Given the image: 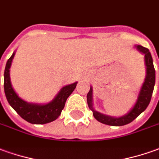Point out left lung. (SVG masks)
Returning a JSON list of instances; mask_svg holds the SVG:
<instances>
[{
  "label": "left lung",
  "mask_w": 159,
  "mask_h": 159,
  "mask_svg": "<svg viewBox=\"0 0 159 159\" xmlns=\"http://www.w3.org/2000/svg\"><path fill=\"white\" fill-rule=\"evenodd\" d=\"M137 48L140 52L144 54L147 75H146L144 83L142 86V89L140 90L138 101L136 102L135 106L133 107V109L129 111L127 115L119 117V118H115V117L104 116L102 114L98 113V111L94 110L93 106H92V89L90 88L89 91L87 94V102H88L89 107L93 112L94 117L102 124L111 125V126H122V125L129 124L134 119H136L143 111H145V109L147 108L149 103L151 102L152 92H153L154 85H155V69H154V65H153L152 55L147 48H144L141 45H138Z\"/></svg>",
  "instance_id": "obj_1"
}]
</instances>
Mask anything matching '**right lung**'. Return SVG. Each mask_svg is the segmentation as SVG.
Masks as SVG:
<instances>
[{
  "mask_svg": "<svg viewBox=\"0 0 159 159\" xmlns=\"http://www.w3.org/2000/svg\"><path fill=\"white\" fill-rule=\"evenodd\" d=\"M14 56L15 53L7 60L4 71V91L8 103L24 120L30 124L43 125L56 120L61 115V112L64 108L67 98L74 91L77 83H74L63 87L56 98L48 104L38 105V104L28 103L17 96V94L12 88L11 83H10L9 69Z\"/></svg>",
  "mask_w": 159,
  "mask_h": 159,
  "instance_id": "1",
  "label": "right lung"
}]
</instances>
